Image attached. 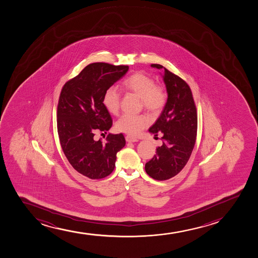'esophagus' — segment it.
<instances>
[{"label":"esophagus","instance_id":"obj_1","mask_svg":"<svg viewBox=\"0 0 258 258\" xmlns=\"http://www.w3.org/2000/svg\"><path fill=\"white\" fill-rule=\"evenodd\" d=\"M125 140H126V142L129 143L138 142V141H139V140H137V139H135V138H133V137L131 136L125 137Z\"/></svg>","mask_w":258,"mask_h":258}]
</instances>
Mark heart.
I'll list each match as a JSON object with an SVG mask.
<instances>
[{"label":"heart","mask_w":258,"mask_h":258,"mask_svg":"<svg viewBox=\"0 0 258 258\" xmlns=\"http://www.w3.org/2000/svg\"><path fill=\"white\" fill-rule=\"evenodd\" d=\"M124 90L142 100L143 106L151 112L157 113L162 110L166 101V94L163 89L156 85L154 80L144 73H135L122 82ZM120 95L117 89L110 87L104 92L102 104L108 113L115 115L119 109ZM150 123L145 115L124 114L116 122V130L131 136H137Z\"/></svg>","instance_id":"b5f03b06"}]
</instances>
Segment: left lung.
Listing matches in <instances>:
<instances>
[{"label": "left lung", "instance_id": "8db88e82", "mask_svg": "<svg viewBox=\"0 0 258 258\" xmlns=\"http://www.w3.org/2000/svg\"><path fill=\"white\" fill-rule=\"evenodd\" d=\"M151 66L164 69L161 75L168 98L160 116L149 129L154 136H162L163 145L145 163V171L155 180L164 181L177 175L192 154L197 134V113L187 83L160 64Z\"/></svg>", "mask_w": 258, "mask_h": 258}]
</instances>
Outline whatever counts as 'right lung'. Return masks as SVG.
I'll use <instances>...</instances> for the list:
<instances>
[{
    "label": "right lung",
    "mask_w": 258,
    "mask_h": 258,
    "mask_svg": "<svg viewBox=\"0 0 258 258\" xmlns=\"http://www.w3.org/2000/svg\"><path fill=\"white\" fill-rule=\"evenodd\" d=\"M126 66L93 62L62 87L57 106V133L62 151L77 172L90 179L109 175L116 154L124 145L123 134L108 135L106 144L94 140L96 131L112 127L102 104L104 92L127 73Z\"/></svg>",
    "instance_id": "right-lung-1"
}]
</instances>
